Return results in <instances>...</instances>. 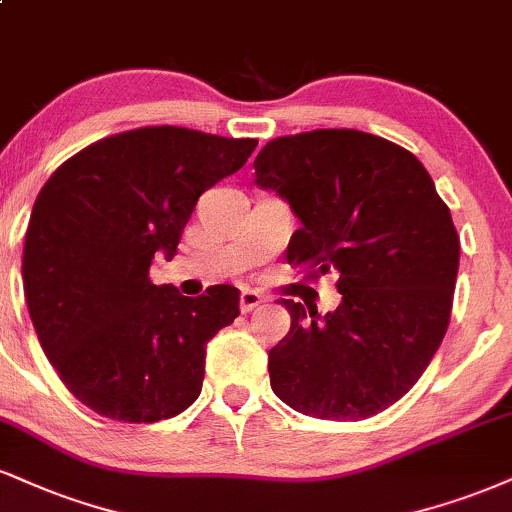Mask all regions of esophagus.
Masks as SVG:
<instances>
[{"label": "esophagus", "mask_w": 512, "mask_h": 512, "mask_svg": "<svg viewBox=\"0 0 512 512\" xmlns=\"http://www.w3.org/2000/svg\"><path fill=\"white\" fill-rule=\"evenodd\" d=\"M260 303L262 295L257 291H250V288H243V291H240V312H252Z\"/></svg>", "instance_id": "34e87169"}]
</instances>
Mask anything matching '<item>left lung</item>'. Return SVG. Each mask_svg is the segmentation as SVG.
Returning <instances> with one entry per match:
<instances>
[{"instance_id":"obj_1","label":"left lung","mask_w":512,"mask_h":512,"mask_svg":"<svg viewBox=\"0 0 512 512\" xmlns=\"http://www.w3.org/2000/svg\"><path fill=\"white\" fill-rule=\"evenodd\" d=\"M255 183L300 219L288 264L312 279L336 272L341 305L283 300L291 329L269 350L283 403L319 420L357 422L408 393L451 322L460 238L420 159L353 128L276 138Z\"/></svg>"}]
</instances>
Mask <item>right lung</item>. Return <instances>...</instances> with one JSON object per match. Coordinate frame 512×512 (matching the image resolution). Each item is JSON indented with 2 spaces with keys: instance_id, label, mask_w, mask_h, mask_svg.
<instances>
[{
  "instance_id": "1",
  "label": "right lung",
  "mask_w": 512,
  "mask_h": 512,
  "mask_svg": "<svg viewBox=\"0 0 512 512\" xmlns=\"http://www.w3.org/2000/svg\"><path fill=\"white\" fill-rule=\"evenodd\" d=\"M257 140L135 128L92 143L49 176L30 214L23 291L47 360L80 403L119 422L193 405L207 343L240 315L238 288L188 298L155 286L197 197L248 162Z\"/></svg>"
}]
</instances>
